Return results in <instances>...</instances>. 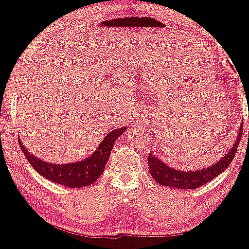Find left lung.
<instances>
[{
  "label": "left lung",
  "instance_id": "left-lung-1",
  "mask_svg": "<svg viewBox=\"0 0 249 249\" xmlns=\"http://www.w3.org/2000/svg\"><path fill=\"white\" fill-rule=\"evenodd\" d=\"M241 131H243V122L240 124L239 133L237 136L236 142L233 146L230 148L226 156L221 158L217 163L211 165L210 167L197 169V171H178V169L172 168L171 166H167L163 160H158V158L149 153L148 155V165H149V172L151 176H153L155 181L160 183V185L165 186H172L176 187V189H190L194 190L197 187L207 184L214 178L222 173L225 169L229 166L231 160L235 158L237 148L240 142L241 138Z\"/></svg>",
  "mask_w": 249,
  "mask_h": 249
}]
</instances>
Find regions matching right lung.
<instances>
[{"label": "right lung", "mask_w": 249, "mask_h": 249, "mask_svg": "<svg viewBox=\"0 0 249 249\" xmlns=\"http://www.w3.org/2000/svg\"><path fill=\"white\" fill-rule=\"evenodd\" d=\"M125 129L127 128L124 127L109 132L91 156L71 164L47 163L31 155L30 151L24 148L20 139L19 143L29 163L41 176L67 187H83L93 184L100 178L109 160L114 142L118 137L125 131Z\"/></svg>", "instance_id": "obj_1"}]
</instances>
